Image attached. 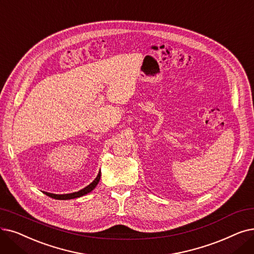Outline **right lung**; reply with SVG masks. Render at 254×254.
I'll return each mask as SVG.
<instances>
[{"mask_svg":"<svg viewBox=\"0 0 254 254\" xmlns=\"http://www.w3.org/2000/svg\"><path fill=\"white\" fill-rule=\"evenodd\" d=\"M100 179H101V171H100V173L97 174L96 179H95L89 186H87L86 188H84V189H82V190H80V191H78V192H74V193L62 194V195H59V194H52V193H48V192H45V193H46V195H48V196L54 198V199H59V200L73 199V198H78V197H81V196H83V195H85V194H88L89 192H91V191L95 188L96 185L98 184V182H100Z\"/></svg>","mask_w":254,"mask_h":254,"instance_id":"1","label":"right lung"}]
</instances>
